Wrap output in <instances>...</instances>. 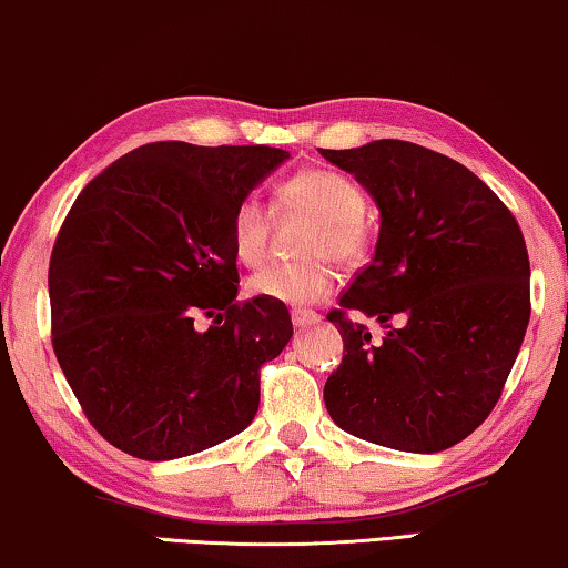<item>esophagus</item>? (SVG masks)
I'll return each mask as SVG.
<instances>
[{
    "label": "esophagus",
    "instance_id": "esophagus-1",
    "mask_svg": "<svg viewBox=\"0 0 568 568\" xmlns=\"http://www.w3.org/2000/svg\"><path fill=\"white\" fill-rule=\"evenodd\" d=\"M291 318H293L295 329H306V326H314V324L322 322V316H318L316 311H306V308H295Z\"/></svg>",
    "mask_w": 568,
    "mask_h": 568
}]
</instances>
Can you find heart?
Listing matches in <instances>:
<instances>
[{"label": "heart", "instance_id": "heart-1", "mask_svg": "<svg viewBox=\"0 0 568 568\" xmlns=\"http://www.w3.org/2000/svg\"><path fill=\"white\" fill-rule=\"evenodd\" d=\"M283 207L314 215L306 252L332 254L339 262H353L365 250V195L353 180L334 170H306L283 182L277 190ZM267 207L257 195H244L231 213V250L244 265L257 267L267 254ZM337 273L326 257L301 262H275L250 277L252 295L287 306H306L332 293Z\"/></svg>", "mask_w": 568, "mask_h": 568}]
</instances>
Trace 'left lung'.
Instances as JSON below:
<instances>
[{
    "label": "left lung",
    "instance_id": "8db88e82",
    "mask_svg": "<svg viewBox=\"0 0 568 568\" xmlns=\"http://www.w3.org/2000/svg\"><path fill=\"white\" fill-rule=\"evenodd\" d=\"M381 213L373 262L329 311L347 355L324 386L334 425L406 453L466 440L499 402L530 322V260L507 205L450 156L383 139L318 149ZM384 326L381 341L346 314Z\"/></svg>",
    "mask_w": 568,
    "mask_h": 568
}]
</instances>
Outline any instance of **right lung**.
Returning a JSON list of instances; mask_svg holds the SVG:
<instances>
[{
    "label": "right lung",
    "instance_id": "add662e5",
    "mask_svg": "<svg viewBox=\"0 0 568 568\" xmlns=\"http://www.w3.org/2000/svg\"><path fill=\"white\" fill-rule=\"evenodd\" d=\"M291 154L159 141L87 185L48 267L53 353L87 419L141 460L252 425L260 367L293 337L283 303H236L231 213ZM197 315L214 318L207 331Z\"/></svg>",
    "mask_w": 568,
    "mask_h": 568
}]
</instances>
